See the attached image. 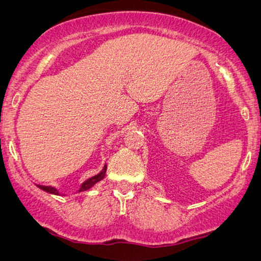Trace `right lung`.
I'll return each instance as SVG.
<instances>
[{
    "mask_svg": "<svg viewBox=\"0 0 261 261\" xmlns=\"http://www.w3.org/2000/svg\"><path fill=\"white\" fill-rule=\"evenodd\" d=\"M106 172H107V165H105V167H103L102 171L99 173L96 174V176L91 177V178H88L87 180L84 181L83 184L81 185L80 190H78V192H82V191H87L89 190V189H91L92 187H94L95 184H97L98 181H101L103 178H105L106 176ZM37 187L39 189H41V190H44L46 192H48V194H52V195H59V191L57 190L56 188H52V187H44V185H37Z\"/></svg>",
    "mask_w": 261,
    "mask_h": 261,
    "instance_id": "1",
    "label": "right lung"
}]
</instances>
